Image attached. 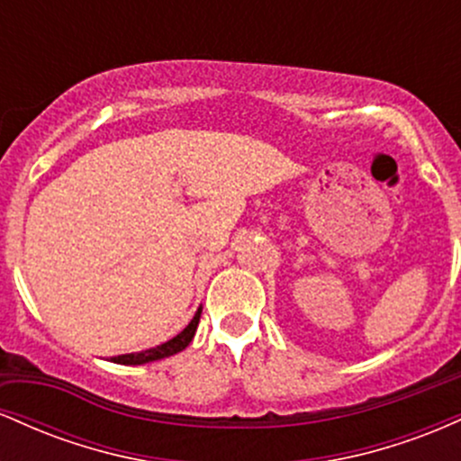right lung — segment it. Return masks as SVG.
<instances>
[{"label": "right lung", "instance_id": "right-lung-1", "mask_svg": "<svg viewBox=\"0 0 461 461\" xmlns=\"http://www.w3.org/2000/svg\"><path fill=\"white\" fill-rule=\"evenodd\" d=\"M199 319H201V308L197 310V314L193 316V321L188 322L186 330H184L182 333H177V336L171 338V340H168V342H164V345L156 347V348H147V351H140V353H128V356H116V357H113V362H116V364H147V362H153V359H162V357H168V356H176V353L184 351V348L190 345V340H193L194 331H197Z\"/></svg>", "mask_w": 461, "mask_h": 461}]
</instances>
